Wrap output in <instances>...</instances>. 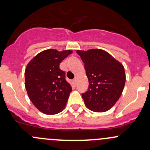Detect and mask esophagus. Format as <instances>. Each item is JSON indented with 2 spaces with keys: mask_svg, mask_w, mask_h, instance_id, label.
Masks as SVG:
<instances>
[{
  "mask_svg": "<svg viewBox=\"0 0 150 150\" xmlns=\"http://www.w3.org/2000/svg\"><path fill=\"white\" fill-rule=\"evenodd\" d=\"M72 83H73V84L75 85V86H76V85H77V80L76 79H74L73 81H72Z\"/></svg>",
  "mask_w": 150,
  "mask_h": 150,
  "instance_id": "1",
  "label": "esophagus"
}]
</instances>
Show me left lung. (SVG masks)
I'll return each instance as SVG.
<instances>
[{
  "label": "left lung",
  "instance_id": "left-lung-1",
  "mask_svg": "<svg viewBox=\"0 0 150 150\" xmlns=\"http://www.w3.org/2000/svg\"><path fill=\"white\" fill-rule=\"evenodd\" d=\"M76 52L84 62L88 79V89L82 94L86 107L96 112L108 111L123 91L125 83L123 65L102 49L77 50Z\"/></svg>",
  "mask_w": 150,
  "mask_h": 150
}]
</instances>
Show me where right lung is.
<instances>
[{
	"instance_id": "1",
	"label": "right lung",
	"mask_w": 150,
	"mask_h": 150,
	"mask_svg": "<svg viewBox=\"0 0 150 150\" xmlns=\"http://www.w3.org/2000/svg\"><path fill=\"white\" fill-rule=\"evenodd\" d=\"M72 51L47 49L33 57L25 72V88L30 101L46 115L59 113L64 108L72 91L60 63Z\"/></svg>"
}]
</instances>
